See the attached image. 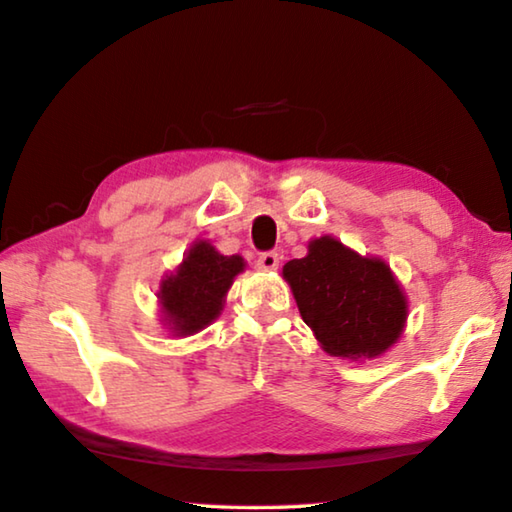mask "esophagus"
<instances>
[{
    "label": "esophagus",
    "mask_w": 512,
    "mask_h": 512,
    "mask_svg": "<svg viewBox=\"0 0 512 512\" xmlns=\"http://www.w3.org/2000/svg\"><path fill=\"white\" fill-rule=\"evenodd\" d=\"M258 267H261V270H276V267H279V263H281V256L276 254V251H263L261 256H258Z\"/></svg>",
    "instance_id": "34e87169"
}]
</instances>
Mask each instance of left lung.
<instances>
[{
    "instance_id": "8db88e82",
    "label": "left lung",
    "mask_w": 512,
    "mask_h": 512,
    "mask_svg": "<svg viewBox=\"0 0 512 512\" xmlns=\"http://www.w3.org/2000/svg\"><path fill=\"white\" fill-rule=\"evenodd\" d=\"M283 276L326 353L375 357L400 337L407 299L380 258H362L324 236L310 242L306 258L285 263Z\"/></svg>"
}]
</instances>
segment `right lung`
Instances as JSON below:
<instances>
[{
  "label": "right lung",
  "instance_id": "right-lung-1",
  "mask_svg": "<svg viewBox=\"0 0 512 512\" xmlns=\"http://www.w3.org/2000/svg\"><path fill=\"white\" fill-rule=\"evenodd\" d=\"M245 270L240 256H222L209 242H195L184 263L161 281L159 299L177 335H193L220 315L233 276Z\"/></svg>",
  "mask_w": 512,
  "mask_h": 512
}]
</instances>
